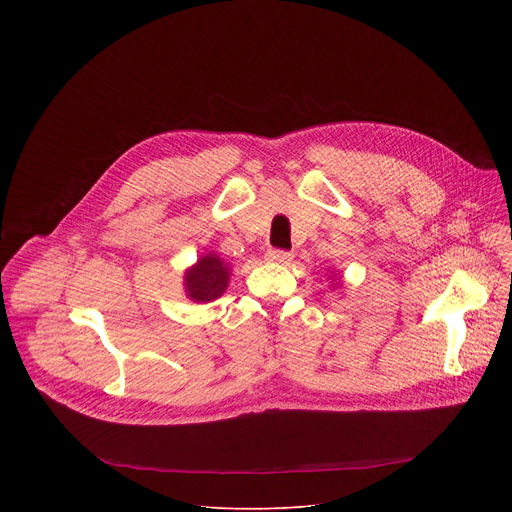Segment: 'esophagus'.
Masks as SVG:
<instances>
[{
  "label": "esophagus",
  "mask_w": 512,
  "mask_h": 512,
  "mask_svg": "<svg viewBox=\"0 0 512 512\" xmlns=\"http://www.w3.org/2000/svg\"><path fill=\"white\" fill-rule=\"evenodd\" d=\"M265 259H267L269 263H289V261H291V253L281 251V249H269V251L265 253Z\"/></svg>",
  "instance_id": "1"
}]
</instances>
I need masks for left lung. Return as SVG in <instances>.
Segmentation results:
<instances>
[{
	"label": "left lung",
	"mask_w": 512,
	"mask_h": 512,
	"mask_svg": "<svg viewBox=\"0 0 512 512\" xmlns=\"http://www.w3.org/2000/svg\"><path fill=\"white\" fill-rule=\"evenodd\" d=\"M334 276L337 277L336 280L333 279ZM328 279H332V281H334V287H336V285H342V277H340V273H334V271H332Z\"/></svg>",
	"instance_id": "obj_1"
}]
</instances>
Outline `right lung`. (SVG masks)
<instances>
[{
    "mask_svg": "<svg viewBox=\"0 0 512 512\" xmlns=\"http://www.w3.org/2000/svg\"><path fill=\"white\" fill-rule=\"evenodd\" d=\"M231 281V265L208 251L184 271V294L196 304H208L221 298Z\"/></svg>",
    "mask_w": 512,
    "mask_h": 512,
    "instance_id": "add662e5",
    "label": "right lung"
}]
</instances>
